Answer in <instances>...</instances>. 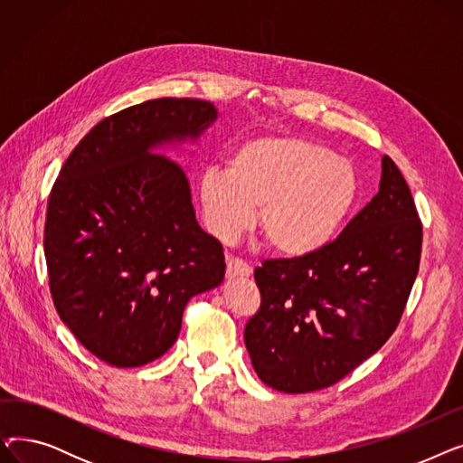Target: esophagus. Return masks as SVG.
<instances>
[{"label": "esophagus", "mask_w": 463, "mask_h": 463, "mask_svg": "<svg viewBox=\"0 0 463 463\" xmlns=\"http://www.w3.org/2000/svg\"><path fill=\"white\" fill-rule=\"evenodd\" d=\"M251 274V266L238 257L227 259V278H248Z\"/></svg>", "instance_id": "esophagus-1"}]
</instances>
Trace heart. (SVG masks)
I'll return each mask as SVG.
<instances>
[{
	"instance_id": "b5f03b06",
	"label": "heart",
	"mask_w": 463,
	"mask_h": 463,
	"mask_svg": "<svg viewBox=\"0 0 463 463\" xmlns=\"http://www.w3.org/2000/svg\"><path fill=\"white\" fill-rule=\"evenodd\" d=\"M206 227L232 241L253 223L274 253L306 257L335 238L360 197L356 166L317 142L259 137L238 144L225 173L210 168L199 180Z\"/></svg>"
}]
</instances>
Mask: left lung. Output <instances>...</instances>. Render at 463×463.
<instances>
[{
	"instance_id": "1",
	"label": "left lung",
	"mask_w": 463,
	"mask_h": 463,
	"mask_svg": "<svg viewBox=\"0 0 463 463\" xmlns=\"http://www.w3.org/2000/svg\"><path fill=\"white\" fill-rule=\"evenodd\" d=\"M422 222L396 163L379 193L313 255L255 269L260 307L244 339L260 381L287 394L332 386L394 334L417 279Z\"/></svg>"
}]
</instances>
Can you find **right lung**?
Instances as JSON below:
<instances>
[{
  "mask_svg": "<svg viewBox=\"0 0 463 463\" xmlns=\"http://www.w3.org/2000/svg\"><path fill=\"white\" fill-rule=\"evenodd\" d=\"M203 99L146 101L101 119L72 150L46 206L44 257L60 319L116 368L165 354L187 302L225 278L219 240L194 219L184 170L156 144L199 137Z\"/></svg>",
  "mask_w": 463,
  "mask_h": 463,
  "instance_id": "obj_1",
  "label": "right lung"
}]
</instances>
